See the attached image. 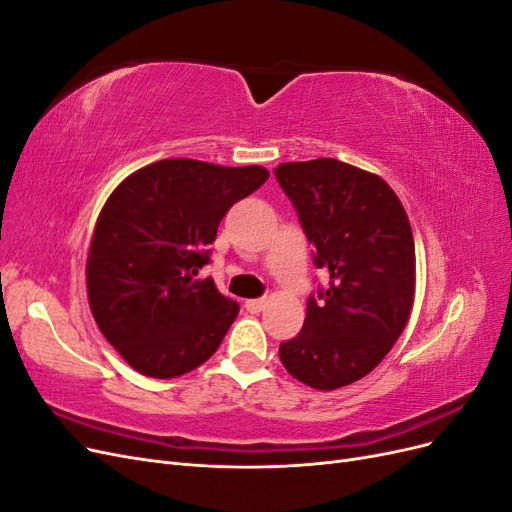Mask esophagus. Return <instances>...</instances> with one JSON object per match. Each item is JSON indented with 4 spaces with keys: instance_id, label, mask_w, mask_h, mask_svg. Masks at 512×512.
<instances>
[{
    "instance_id": "obj_1",
    "label": "esophagus",
    "mask_w": 512,
    "mask_h": 512,
    "mask_svg": "<svg viewBox=\"0 0 512 512\" xmlns=\"http://www.w3.org/2000/svg\"><path fill=\"white\" fill-rule=\"evenodd\" d=\"M265 305H267V299H250V301H245V309L250 314L262 312V309H265Z\"/></svg>"
}]
</instances>
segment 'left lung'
Wrapping results in <instances>:
<instances>
[{"instance_id": "obj_1", "label": "left lung", "mask_w": 512, "mask_h": 512, "mask_svg": "<svg viewBox=\"0 0 512 512\" xmlns=\"http://www.w3.org/2000/svg\"><path fill=\"white\" fill-rule=\"evenodd\" d=\"M331 284L280 346L292 378L335 391L374 371L404 333L416 292L408 213L380 175L333 158L275 168Z\"/></svg>"}]
</instances>
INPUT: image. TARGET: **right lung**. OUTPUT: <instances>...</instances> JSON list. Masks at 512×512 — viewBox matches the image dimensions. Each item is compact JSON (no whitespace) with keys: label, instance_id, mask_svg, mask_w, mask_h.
<instances>
[{"label":"right lung","instance_id":"1","mask_svg":"<svg viewBox=\"0 0 512 512\" xmlns=\"http://www.w3.org/2000/svg\"><path fill=\"white\" fill-rule=\"evenodd\" d=\"M267 179L256 164L173 158L134 170L106 198L89 241L87 299L138 374L177 378L220 348L239 305L198 271L226 211Z\"/></svg>","mask_w":512,"mask_h":512}]
</instances>
